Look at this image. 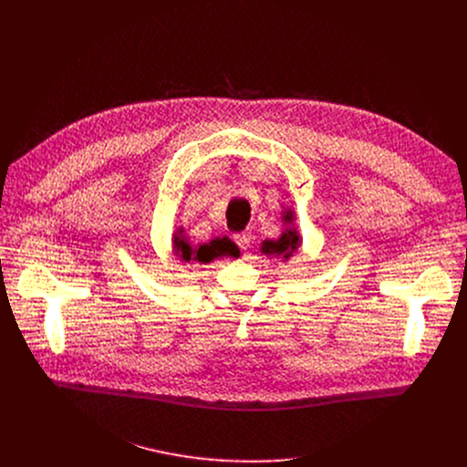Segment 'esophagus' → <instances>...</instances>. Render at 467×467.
I'll list each match as a JSON object with an SVG mask.
<instances>
[{"mask_svg": "<svg viewBox=\"0 0 467 467\" xmlns=\"http://www.w3.org/2000/svg\"><path fill=\"white\" fill-rule=\"evenodd\" d=\"M251 240H253V234L251 233H238V234H234V242L240 245V249H249L251 247Z\"/></svg>", "mask_w": 467, "mask_h": 467, "instance_id": "1", "label": "esophagus"}]
</instances>
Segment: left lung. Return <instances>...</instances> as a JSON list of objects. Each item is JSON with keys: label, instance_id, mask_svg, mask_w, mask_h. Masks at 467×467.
Returning <instances> with one entry per match:
<instances>
[{"label": "left lung", "instance_id": "obj_1", "mask_svg": "<svg viewBox=\"0 0 467 467\" xmlns=\"http://www.w3.org/2000/svg\"><path fill=\"white\" fill-rule=\"evenodd\" d=\"M283 222L286 225L283 234L277 240H264L260 245V253L268 254V256H281L283 260H288L294 256V253H297V249L301 245V234L294 227L296 214L292 209L283 211Z\"/></svg>", "mask_w": 467, "mask_h": 467}]
</instances>
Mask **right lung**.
<instances>
[{
    "instance_id": "right-lung-1",
    "label": "right lung",
    "mask_w": 467,
    "mask_h": 467,
    "mask_svg": "<svg viewBox=\"0 0 467 467\" xmlns=\"http://www.w3.org/2000/svg\"><path fill=\"white\" fill-rule=\"evenodd\" d=\"M171 249H173V254L181 262H184V264H188V262H192V264L193 262L209 264L214 258H222V256H233V258L240 256L238 245L233 240H229L227 236L214 238L209 244H197V245H193L186 238L182 227H179L173 233V236H171Z\"/></svg>"
}]
</instances>
